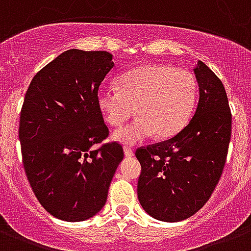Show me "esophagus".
<instances>
[{"label": "esophagus", "mask_w": 251, "mask_h": 251, "mask_svg": "<svg viewBox=\"0 0 251 251\" xmlns=\"http://www.w3.org/2000/svg\"><path fill=\"white\" fill-rule=\"evenodd\" d=\"M124 155H126V157H133L135 153H133V150H132L131 148H124Z\"/></svg>", "instance_id": "obj_1"}]
</instances>
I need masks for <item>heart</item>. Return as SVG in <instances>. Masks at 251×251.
<instances>
[{
	"label": "heart",
	"instance_id": "obj_1",
	"mask_svg": "<svg viewBox=\"0 0 251 251\" xmlns=\"http://www.w3.org/2000/svg\"><path fill=\"white\" fill-rule=\"evenodd\" d=\"M198 85L188 70L168 65H144L119 77L118 87H102L97 103L110 126L126 123L135 110V122L114 133L120 144L133 145L158 133L167 138L185 127L196 107Z\"/></svg>",
	"mask_w": 251,
	"mask_h": 251
}]
</instances>
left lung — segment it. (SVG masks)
I'll use <instances>...</instances> for the list:
<instances>
[{"label":"left lung","instance_id":"8db88e82","mask_svg":"<svg viewBox=\"0 0 251 251\" xmlns=\"http://www.w3.org/2000/svg\"><path fill=\"white\" fill-rule=\"evenodd\" d=\"M193 71L200 91L193 118L170 140L136 150L138 201L162 222H181L203 207L227 159L232 115L224 85L203 62Z\"/></svg>","mask_w":251,"mask_h":251}]
</instances>
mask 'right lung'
<instances>
[{
	"label": "right lung",
	"mask_w": 251,
	"mask_h": 251,
	"mask_svg": "<svg viewBox=\"0 0 251 251\" xmlns=\"http://www.w3.org/2000/svg\"><path fill=\"white\" fill-rule=\"evenodd\" d=\"M114 67L113 54L70 49L32 79L24 97L19 140L27 179L46 211L83 222L105 206L124 157L110 142L97 103L98 88Z\"/></svg>",
	"instance_id": "obj_1"
}]
</instances>
